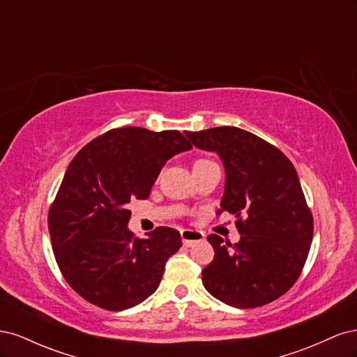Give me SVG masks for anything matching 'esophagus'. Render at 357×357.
Wrapping results in <instances>:
<instances>
[{"label":"esophagus","mask_w":357,"mask_h":357,"mask_svg":"<svg viewBox=\"0 0 357 357\" xmlns=\"http://www.w3.org/2000/svg\"><path fill=\"white\" fill-rule=\"evenodd\" d=\"M181 241L183 245L192 247L195 243H199L204 240V234L201 231H193V229H183L181 232Z\"/></svg>","instance_id":"1"}]
</instances>
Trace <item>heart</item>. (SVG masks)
<instances>
[{"label": "heart", "mask_w": 357, "mask_h": 357, "mask_svg": "<svg viewBox=\"0 0 357 357\" xmlns=\"http://www.w3.org/2000/svg\"><path fill=\"white\" fill-rule=\"evenodd\" d=\"M205 162H211V160H208V159H199V160H197L195 164H193V167L195 165H201V164H205Z\"/></svg>", "instance_id": "1"}]
</instances>
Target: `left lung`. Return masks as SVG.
<instances>
[{
    "label": "left lung",
    "mask_w": 357,
    "mask_h": 357,
    "mask_svg": "<svg viewBox=\"0 0 357 357\" xmlns=\"http://www.w3.org/2000/svg\"><path fill=\"white\" fill-rule=\"evenodd\" d=\"M225 167L220 210L236 218L238 243L207 236L213 262L202 269L210 294L236 308L269 304L295 284L312 241V215L294 164L277 147L235 126L185 132Z\"/></svg>",
    "instance_id": "8db88e82"
}]
</instances>
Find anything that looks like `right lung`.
<instances>
[{"label":"right lung","instance_id":"1","mask_svg":"<svg viewBox=\"0 0 357 357\" xmlns=\"http://www.w3.org/2000/svg\"><path fill=\"white\" fill-rule=\"evenodd\" d=\"M178 131L112 129L74 156L49 210L53 253L67 283L93 305L122 311L158 289L180 232L160 226L135 238L134 198L146 199L167 160L190 150Z\"/></svg>","mask_w":357,"mask_h":357}]
</instances>
